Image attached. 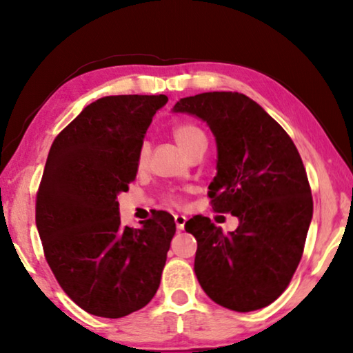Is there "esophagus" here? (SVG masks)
<instances>
[{
    "instance_id": "obj_1",
    "label": "esophagus",
    "mask_w": 353,
    "mask_h": 353,
    "mask_svg": "<svg viewBox=\"0 0 353 353\" xmlns=\"http://www.w3.org/2000/svg\"><path fill=\"white\" fill-rule=\"evenodd\" d=\"M175 223L178 230H185V223H186V216L185 215H175Z\"/></svg>"
}]
</instances>
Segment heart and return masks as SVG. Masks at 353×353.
Instances as JSON below:
<instances>
[{"instance_id": "1", "label": "heart", "mask_w": 353, "mask_h": 353, "mask_svg": "<svg viewBox=\"0 0 353 353\" xmlns=\"http://www.w3.org/2000/svg\"><path fill=\"white\" fill-rule=\"evenodd\" d=\"M173 138H175V141L178 144H180V148L183 149V151L186 152L188 149H190L196 141L205 138V134L199 127H196V125L181 123V125H176V127L173 128ZM148 156H149L148 144H143L141 149H139V154H138L139 165H144V163H146Z\"/></svg>"}]
</instances>
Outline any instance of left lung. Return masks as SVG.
<instances>
[{
  "label": "left lung",
  "mask_w": 353,
  "mask_h": 353,
  "mask_svg": "<svg viewBox=\"0 0 353 353\" xmlns=\"http://www.w3.org/2000/svg\"><path fill=\"white\" fill-rule=\"evenodd\" d=\"M172 112L194 115L210 128L216 143L212 209L239 220L228 234L207 216L186 221L185 230L197 241V281L230 310L267 307L291 281L313 215L296 144L262 105L233 91L183 98Z\"/></svg>",
  "instance_id": "8db88e82"
}]
</instances>
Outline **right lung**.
<instances>
[{
    "label": "right lung",
    "instance_id": "1",
    "mask_svg": "<svg viewBox=\"0 0 353 353\" xmlns=\"http://www.w3.org/2000/svg\"><path fill=\"white\" fill-rule=\"evenodd\" d=\"M165 94L105 96L57 134L37 194L46 262L85 312L122 318L148 305L161 284L176 226L152 212L139 228L120 221V192L137 178L138 154Z\"/></svg>",
    "mask_w": 353,
    "mask_h": 353
}]
</instances>
